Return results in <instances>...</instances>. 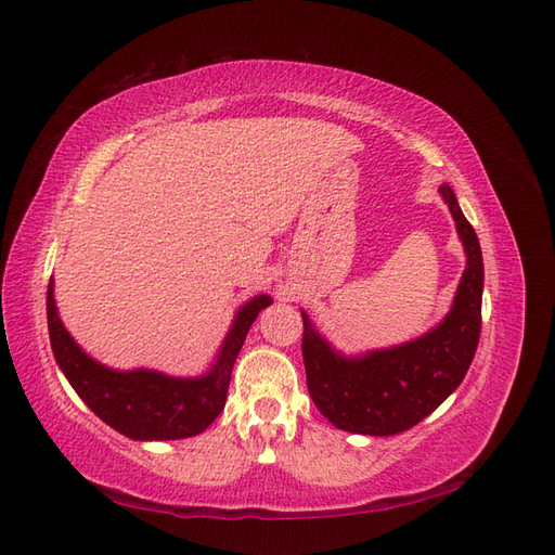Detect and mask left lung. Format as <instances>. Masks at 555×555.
Here are the masks:
<instances>
[{
  "instance_id": "8db88e82",
  "label": "left lung",
  "mask_w": 555,
  "mask_h": 555,
  "mask_svg": "<svg viewBox=\"0 0 555 555\" xmlns=\"http://www.w3.org/2000/svg\"><path fill=\"white\" fill-rule=\"evenodd\" d=\"M438 192L467 257L451 310L438 326L410 343L347 357L300 310L308 391L335 428L379 438L408 430L459 389L475 359L483 294L481 247L453 190L440 184Z\"/></svg>"
}]
</instances>
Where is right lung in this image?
<instances>
[{"label":"right lung","instance_id":"right-lung-1","mask_svg":"<svg viewBox=\"0 0 555 555\" xmlns=\"http://www.w3.org/2000/svg\"><path fill=\"white\" fill-rule=\"evenodd\" d=\"M271 304V296L259 294L238 308L208 373L198 377H173L147 371V367L115 371L99 363L64 328L55 304L53 280L48 284L46 296L50 347H53L60 371L102 422L141 442L194 438L220 416L233 363L247 338V331L259 312Z\"/></svg>","mask_w":555,"mask_h":555}]
</instances>
